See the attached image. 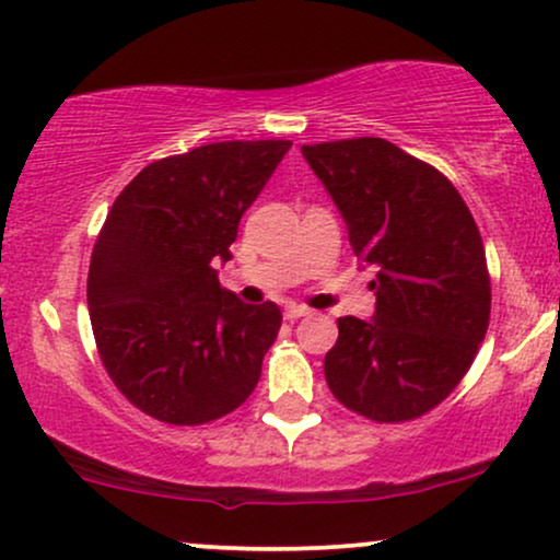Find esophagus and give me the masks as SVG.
I'll return each instance as SVG.
<instances>
[{
  "label": "esophagus",
  "mask_w": 560,
  "mask_h": 560,
  "mask_svg": "<svg viewBox=\"0 0 560 560\" xmlns=\"http://www.w3.org/2000/svg\"><path fill=\"white\" fill-rule=\"evenodd\" d=\"M307 315H312V312L307 307H296V304L287 307V312H284L287 319H300V317H307Z\"/></svg>",
  "instance_id": "obj_1"
}]
</instances>
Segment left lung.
Segmentation results:
<instances>
[{"mask_svg":"<svg viewBox=\"0 0 560 560\" xmlns=\"http://www.w3.org/2000/svg\"><path fill=\"white\" fill-rule=\"evenodd\" d=\"M376 268L371 323L338 319L325 355L335 399L374 422L415 420L471 369L489 327L491 284L479 228L448 178L384 138L302 145Z\"/></svg>","mask_w":560,"mask_h":560,"instance_id":"obj_1","label":"left lung"}]
</instances>
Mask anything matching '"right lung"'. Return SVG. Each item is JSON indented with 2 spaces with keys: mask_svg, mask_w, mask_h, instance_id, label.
I'll use <instances>...</instances> for the list:
<instances>
[{
  "mask_svg": "<svg viewBox=\"0 0 560 560\" xmlns=\"http://www.w3.org/2000/svg\"><path fill=\"white\" fill-rule=\"evenodd\" d=\"M289 140H225L153 161L96 235L86 300L100 358L140 412L205 424L243 405L281 327L273 302L220 287L243 212Z\"/></svg>",
  "mask_w": 560,
  "mask_h": 560,
  "instance_id": "1",
  "label": "right lung"
}]
</instances>
